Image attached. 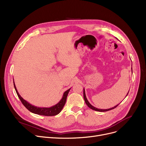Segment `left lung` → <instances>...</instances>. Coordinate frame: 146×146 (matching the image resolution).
Returning a JSON list of instances; mask_svg holds the SVG:
<instances>
[{"instance_id":"8db88e82","label":"left lung","mask_w":146,"mask_h":146,"mask_svg":"<svg viewBox=\"0 0 146 146\" xmlns=\"http://www.w3.org/2000/svg\"><path fill=\"white\" fill-rule=\"evenodd\" d=\"M132 73H133V70H132ZM128 92H129V91H128ZM128 94H127V95H128ZM127 95H126V96H127ZM83 98H84V99H85V103L86 104V105H88V106L89 107V108H90V109H92V110H94V111H99V112H105V111H110V110H113V109H114V108H115L119 104H118V105H117L116 106H113V107H112V108H110V109H106V110H102V109H99V108H95V107H94V106H92V105L89 102V101H88V100L87 99V98H86V94H85V89H83Z\"/></svg>"}]
</instances>
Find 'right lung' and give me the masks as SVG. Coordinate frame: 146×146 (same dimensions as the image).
I'll list each match as a JSON object with an SVG mask.
<instances>
[{
	"mask_svg": "<svg viewBox=\"0 0 146 146\" xmlns=\"http://www.w3.org/2000/svg\"><path fill=\"white\" fill-rule=\"evenodd\" d=\"M13 85H14V88L15 90H16V92L21 100V102L22 104L25 106V108L28 110L30 112H31L34 113L38 114V115H44V116H54L58 114L62 110L63 108L64 107L66 102V99L68 95V94L70 91V89H68L67 90L65 91L64 93L63 94V97L61 98V100L57 103L56 105H54L50 107V108H45V107H37L34 105H33L31 104L28 103L27 101H26L25 99L22 98L21 96L19 95L18 93V92L16 86H15V84L13 81Z\"/></svg>",
	"mask_w": 146,
	"mask_h": 146,
	"instance_id": "1",
	"label": "right lung"
}]
</instances>
